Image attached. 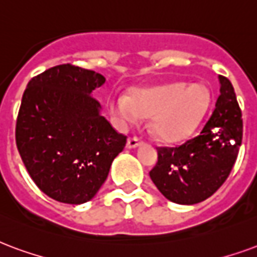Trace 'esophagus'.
Returning <instances> with one entry per match:
<instances>
[{"label": "esophagus", "instance_id": "esophagus-1", "mask_svg": "<svg viewBox=\"0 0 257 257\" xmlns=\"http://www.w3.org/2000/svg\"><path fill=\"white\" fill-rule=\"evenodd\" d=\"M142 144H143V142H142V140H140L139 138H129L128 143H126V147L136 148V147H139V146H142Z\"/></svg>", "mask_w": 257, "mask_h": 257}]
</instances>
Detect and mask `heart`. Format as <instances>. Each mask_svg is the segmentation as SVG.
<instances>
[{"mask_svg":"<svg viewBox=\"0 0 257 257\" xmlns=\"http://www.w3.org/2000/svg\"><path fill=\"white\" fill-rule=\"evenodd\" d=\"M211 96L206 85L170 83L139 87L129 96L109 100V110L121 128L151 117L154 135L165 143H181L195 134L210 109Z\"/></svg>","mask_w":257,"mask_h":257,"instance_id":"obj_1","label":"heart"}]
</instances>
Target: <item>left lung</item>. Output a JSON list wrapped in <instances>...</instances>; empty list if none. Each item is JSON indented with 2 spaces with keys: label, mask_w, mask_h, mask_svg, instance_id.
<instances>
[{
  "label": "left lung",
  "mask_w": 257,
  "mask_h": 257,
  "mask_svg": "<svg viewBox=\"0 0 257 257\" xmlns=\"http://www.w3.org/2000/svg\"><path fill=\"white\" fill-rule=\"evenodd\" d=\"M215 109L196 138L178 147H158L150 177L167 200L196 204L214 195L229 177L242 142V117L230 80L219 76Z\"/></svg>",
  "instance_id": "left-lung-1"
}]
</instances>
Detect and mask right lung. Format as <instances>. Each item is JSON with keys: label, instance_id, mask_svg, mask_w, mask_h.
<instances>
[{"label": "right lung", "instance_id": "obj_1", "mask_svg": "<svg viewBox=\"0 0 257 257\" xmlns=\"http://www.w3.org/2000/svg\"><path fill=\"white\" fill-rule=\"evenodd\" d=\"M104 81L94 70L62 64L32 77L23 94L17 150L32 181L54 200H91L126 144L91 95Z\"/></svg>", "mask_w": 257, "mask_h": 257}]
</instances>
